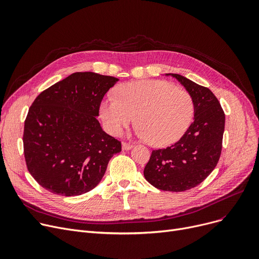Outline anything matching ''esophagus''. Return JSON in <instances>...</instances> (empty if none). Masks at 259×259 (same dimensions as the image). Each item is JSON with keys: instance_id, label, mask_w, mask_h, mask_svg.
<instances>
[{"instance_id": "esophagus-1", "label": "esophagus", "mask_w": 259, "mask_h": 259, "mask_svg": "<svg viewBox=\"0 0 259 259\" xmlns=\"http://www.w3.org/2000/svg\"><path fill=\"white\" fill-rule=\"evenodd\" d=\"M121 147L124 150H129V149H131L133 147V145L131 143H127V142H122L121 144Z\"/></svg>"}]
</instances>
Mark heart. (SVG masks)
I'll return each mask as SVG.
<instances>
[{"mask_svg":"<svg viewBox=\"0 0 259 259\" xmlns=\"http://www.w3.org/2000/svg\"><path fill=\"white\" fill-rule=\"evenodd\" d=\"M101 117L109 133L119 134L137 117L139 137L155 147L180 140L194 115V102L188 91L166 80L149 79L120 86L116 99L101 105Z\"/></svg>","mask_w":259,"mask_h":259,"instance_id":"obj_1","label":"heart"}]
</instances>
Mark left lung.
Instances as JSON below:
<instances>
[{
    "label": "left lung",
    "mask_w": 259,
    "mask_h": 259,
    "mask_svg": "<svg viewBox=\"0 0 259 259\" xmlns=\"http://www.w3.org/2000/svg\"><path fill=\"white\" fill-rule=\"evenodd\" d=\"M194 102V120L175 144L152 150L144 169L145 179L164 191L183 192L205 181L220 160L225 131V112L213 94L180 74Z\"/></svg>",
    "instance_id": "left-lung-1"
}]
</instances>
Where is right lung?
<instances>
[{
  "label": "right lung",
  "mask_w": 259,
  "mask_h": 259,
  "mask_svg": "<svg viewBox=\"0 0 259 259\" xmlns=\"http://www.w3.org/2000/svg\"><path fill=\"white\" fill-rule=\"evenodd\" d=\"M118 79L75 72L33 101L23 133L27 169L38 185L62 196L89 192L104 176L121 143L102 130L97 116Z\"/></svg>",
  "instance_id": "add662e5"
}]
</instances>
